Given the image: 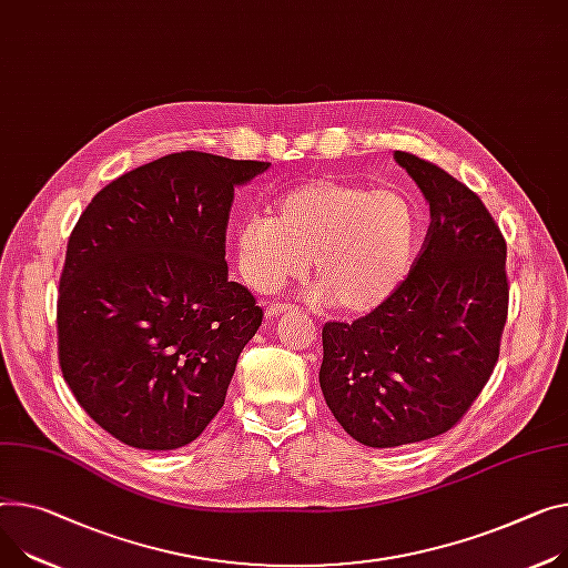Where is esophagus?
Masks as SVG:
<instances>
[{"label":"esophagus","instance_id":"34e87169","mask_svg":"<svg viewBox=\"0 0 568 568\" xmlns=\"http://www.w3.org/2000/svg\"><path fill=\"white\" fill-rule=\"evenodd\" d=\"M291 310H293L291 304H273V307L266 310V318H277V316H282V314H286Z\"/></svg>","mask_w":568,"mask_h":568}]
</instances>
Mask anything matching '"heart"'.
Returning a JSON list of instances; mask_svg holds the SVG:
<instances>
[{
	"label": "heart",
	"mask_w": 568,
	"mask_h": 568,
	"mask_svg": "<svg viewBox=\"0 0 568 568\" xmlns=\"http://www.w3.org/2000/svg\"><path fill=\"white\" fill-rule=\"evenodd\" d=\"M420 247V215L396 189L332 178L284 193L271 217H250L234 232L245 284L273 291L314 261V288L341 314H368L409 277Z\"/></svg>",
	"instance_id": "b5f03b06"
}]
</instances>
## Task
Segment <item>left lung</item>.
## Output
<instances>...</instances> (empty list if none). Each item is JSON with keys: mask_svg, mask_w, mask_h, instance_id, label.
Masks as SVG:
<instances>
[{"mask_svg": "<svg viewBox=\"0 0 568 568\" xmlns=\"http://www.w3.org/2000/svg\"><path fill=\"white\" fill-rule=\"evenodd\" d=\"M429 204L427 241L407 282L368 316L323 327L321 388L368 448L448 432L487 384L507 318L505 239L470 189L396 152Z\"/></svg>", "mask_w": 568, "mask_h": 568, "instance_id": "left-lung-1", "label": "left lung"}]
</instances>
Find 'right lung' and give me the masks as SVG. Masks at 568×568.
<instances>
[{"instance_id": "1", "label": "right lung", "mask_w": 568, "mask_h": 568, "mask_svg": "<svg viewBox=\"0 0 568 568\" xmlns=\"http://www.w3.org/2000/svg\"><path fill=\"white\" fill-rule=\"evenodd\" d=\"M268 168L168 154L81 213L59 286V362L77 403L118 442L182 448L225 405L264 318L227 277L225 232L234 189Z\"/></svg>"}]
</instances>
